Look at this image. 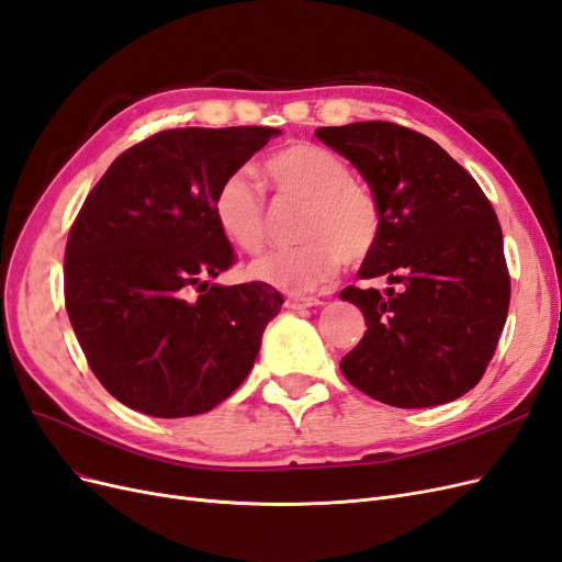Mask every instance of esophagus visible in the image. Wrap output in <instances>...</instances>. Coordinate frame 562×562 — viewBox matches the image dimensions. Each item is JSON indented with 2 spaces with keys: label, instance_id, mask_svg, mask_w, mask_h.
Returning <instances> with one entry per match:
<instances>
[{
  "label": "esophagus",
  "instance_id": "esophagus-1",
  "mask_svg": "<svg viewBox=\"0 0 562 562\" xmlns=\"http://www.w3.org/2000/svg\"><path fill=\"white\" fill-rule=\"evenodd\" d=\"M323 304L318 297H288L285 307L288 310H310V307H318Z\"/></svg>",
  "mask_w": 562,
  "mask_h": 562
}]
</instances>
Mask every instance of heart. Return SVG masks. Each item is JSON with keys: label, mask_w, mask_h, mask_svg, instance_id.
Instances as JSON below:
<instances>
[{"label": "heart", "mask_w": 562, "mask_h": 562, "mask_svg": "<svg viewBox=\"0 0 562 562\" xmlns=\"http://www.w3.org/2000/svg\"><path fill=\"white\" fill-rule=\"evenodd\" d=\"M274 190L304 203L293 248L252 260L248 277L285 293L314 291L335 277L339 262L359 267L382 239V206L366 182L353 180L345 157L316 143H291L265 159ZM215 223L241 250H260L267 239V199L255 178L236 168L213 192Z\"/></svg>", "instance_id": "b5f03b06"}]
</instances>
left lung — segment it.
<instances>
[{
  "mask_svg": "<svg viewBox=\"0 0 562 562\" xmlns=\"http://www.w3.org/2000/svg\"><path fill=\"white\" fill-rule=\"evenodd\" d=\"M382 206V239L359 279L396 288H345L366 335L342 361L363 394L394 407H431L481 382L504 330L512 277L502 227L481 184L427 135L391 122L321 126Z\"/></svg>",
  "mask_w": 562,
  "mask_h": 562,
  "instance_id": "left-lung-1",
  "label": "left lung"
}]
</instances>
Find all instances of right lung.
Masks as SVG:
<instances>
[{
    "label": "right lung",
    "mask_w": 562,
    "mask_h": 562,
    "mask_svg": "<svg viewBox=\"0 0 562 562\" xmlns=\"http://www.w3.org/2000/svg\"><path fill=\"white\" fill-rule=\"evenodd\" d=\"M277 128H171L119 155L65 246V310L98 382L151 417L209 413L258 359L274 288L217 285L236 252L213 192Z\"/></svg>",
    "instance_id": "add662e5"
}]
</instances>
